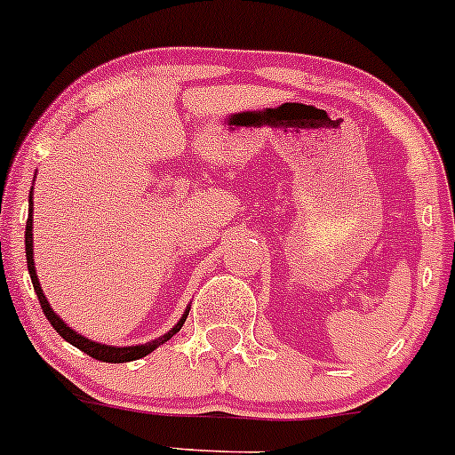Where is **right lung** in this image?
Listing matches in <instances>:
<instances>
[{
    "label": "right lung",
    "mask_w": 455,
    "mask_h": 455,
    "mask_svg": "<svg viewBox=\"0 0 455 455\" xmlns=\"http://www.w3.org/2000/svg\"><path fill=\"white\" fill-rule=\"evenodd\" d=\"M32 207H34V198H32V192H29V213H28V224H25V259H28V272H29V278H32L34 291H36L38 302H41V307H43L44 317H47L49 322H52V326L56 328V332L64 339V341H68V343H71V346H75L77 349H82V352L88 354V356L97 358V361H103V363H129V361H138V358H142V356H147V354H151L153 349H157L159 346H162V343H166L168 339H172V334H177L179 331H181V326H183V323H186L189 307H192V304H189L186 311H183L181 319H179V322L174 323V326L166 334L157 337V339H155V341L140 343V346H123V347L121 346H108V343L92 341V339L84 337V334L75 332L73 328H68L67 323H64V319L60 317L56 311H53L52 304H49L47 298H44L41 283H38L36 266H34Z\"/></svg>",
    "instance_id": "add662e5"
}]
</instances>
